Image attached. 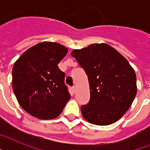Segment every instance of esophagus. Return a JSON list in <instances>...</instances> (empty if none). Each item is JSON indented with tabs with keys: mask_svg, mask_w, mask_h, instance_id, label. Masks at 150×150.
Masks as SVG:
<instances>
[{
	"mask_svg": "<svg viewBox=\"0 0 150 150\" xmlns=\"http://www.w3.org/2000/svg\"><path fill=\"white\" fill-rule=\"evenodd\" d=\"M76 89H77V87L75 86H74L72 87V90H73V92H74V93H75V92H76Z\"/></svg>",
	"mask_w": 150,
	"mask_h": 150,
	"instance_id": "1",
	"label": "esophagus"
}]
</instances>
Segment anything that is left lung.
Returning a JSON list of instances; mask_svg holds the SVG:
<instances>
[{"mask_svg": "<svg viewBox=\"0 0 150 150\" xmlns=\"http://www.w3.org/2000/svg\"><path fill=\"white\" fill-rule=\"evenodd\" d=\"M71 55L89 79L90 100L81 107L83 117L96 125L116 122L129 109L137 93L134 69L125 57L106 43L74 50Z\"/></svg>", "mask_w": 150, "mask_h": 150, "instance_id": "1", "label": "left lung"}]
</instances>
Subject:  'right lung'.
Segmentation results:
<instances>
[{
	"instance_id": "1",
	"label": "right lung",
	"mask_w": 150,
	"mask_h": 150,
	"mask_svg": "<svg viewBox=\"0 0 150 150\" xmlns=\"http://www.w3.org/2000/svg\"><path fill=\"white\" fill-rule=\"evenodd\" d=\"M67 53L63 45L42 42L28 49L13 66V91L22 109L35 117H57L70 100L65 75L57 66Z\"/></svg>"
}]
</instances>
